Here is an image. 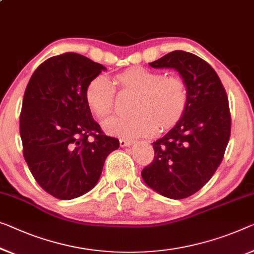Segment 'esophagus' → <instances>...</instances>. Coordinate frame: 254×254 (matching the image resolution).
I'll list each match as a JSON object with an SVG mask.
<instances>
[{"label":"esophagus","mask_w":254,"mask_h":254,"mask_svg":"<svg viewBox=\"0 0 254 254\" xmlns=\"http://www.w3.org/2000/svg\"><path fill=\"white\" fill-rule=\"evenodd\" d=\"M133 141L132 140H127V139H120V145L121 147H128L131 146Z\"/></svg>","instance_id":"34e87169"}]
</instances>
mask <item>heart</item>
<instances>
[{"instance_id":"obj_1","label":"heart","mask_w":254,"mask_h":254,"mask_svg":"<svg viewBox=\"0 0 254 254\" xmlns=\"http://www.w3.org/2000/svg\"><path fill=\"white\" fill-rule=\"evenodd\" d=\"M115 84L123 91L134 92L131 111L133 115L112 117L105 121L106 132L124 138L148 135L160 128L176 124L184 115L188 104L186 83L178 76L132 67L117 74ZM85 101L97 117L111 114L115 104V88L109 79L100 75L91 79L85 89Z\"/></svg>"}]
</instances>
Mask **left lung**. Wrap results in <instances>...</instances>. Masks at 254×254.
Instances as JSON below:
<instances>
[{"instance_id":"left-lung-1","label":"left lung","mask_w":254,"mask_h":254,"mask_svg":"<svg viewBox=\"0 0 254 254\" xmlns=\"http://www.w3.org/2000/svg\"><path fill=\"white\" fill-rule=\"evenodd\" d=\"M153 68H173L188 91L184 115L163 137L153 142L154 160L141 171L146 185L172 199L198 191L220 165L230 137L228 97L205 60L176 50L150 63Z\"/></svg>"}]
</instances>
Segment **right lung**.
I'll return each instance as SVG.
<instances>
[{
    "label": "right lung",
    "instance_id": "obj_1",
    "mask_svg": "<svg viewBox=\"0 0 254 254\" xmlns=\"http://www.w3.org/2000/svg\"><path fill=\"white\" fill-rule=\"evenodd\" d=\"M105 69L67 52L41 64L25 90L22 153L36 183L56 198L73 199L91 190L106 157L120 147L119 139L104 134L85 101L89 82Z\"/></svg>",
    "mask_w": 254,
    "mask_h": 254
}]
</instances>
